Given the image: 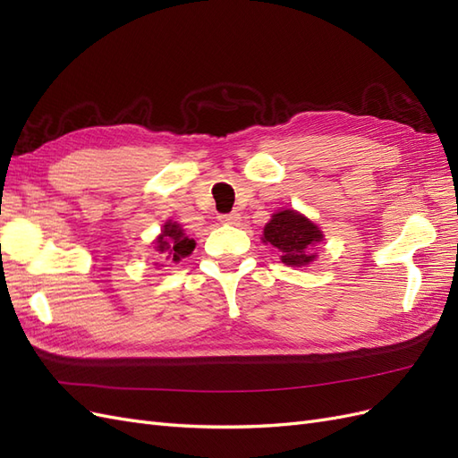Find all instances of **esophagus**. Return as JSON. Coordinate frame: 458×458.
Masks as SVG:
<instances>
[{
    "instance_id": "1",
    "label": "esophagus",
    "mask_w": 458,
    "mask_h": 458,
    "mask_svg": "<svg viewBox=\"0 0 458 458\" xmlns=\"http://www.w3.org/2000/svg\"><path fill=\"white\" fill-rule=\"evenodd\" d=\"M219 221H221V224H225V225H237L241 221V214L239 212L224 214V216H219Z\"/></svg>"
}]
</instances>
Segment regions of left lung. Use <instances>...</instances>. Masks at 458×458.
I'll use <instances>...</instances> for the list:
<instances>
[{
  "label": "left lung",
  "mask_w": 458,
  "mask_h": 458,
  "mask_svg": "<svg viewBox=\"0 0 458 458\" xmlns=\"http://www.w3.org/2000/svg\"><path fill=\"white\" fill-rule=\"evenodd\" d=\"M261 241L275 246L286 266L301 267L315 259L313 246L323 241V231L296 210H281L263 227Z\"/></svg>",
  "instance_id": "1"
}]
</instances>
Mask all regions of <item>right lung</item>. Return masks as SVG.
I'll list each match as a JSON object with an SVG mask.
<instances>
[{"label":"right lung","mask_w":458,"mask_h":458,"mask_svg":"<svg viewBox=\"0 0 458 458\" xmlns=\"http://www.w3.org/2000/svg\"><path fill=\"white\" fill-rule=\"evenodd\" d=\"M152 244H155L158 254H164L165 259L179 261L195 250L197 242L187 237L185 231L177 224V221H168V224L162 227L158 239Z\"/></svg>","instance_id":"add662e5"}]
</instances>
